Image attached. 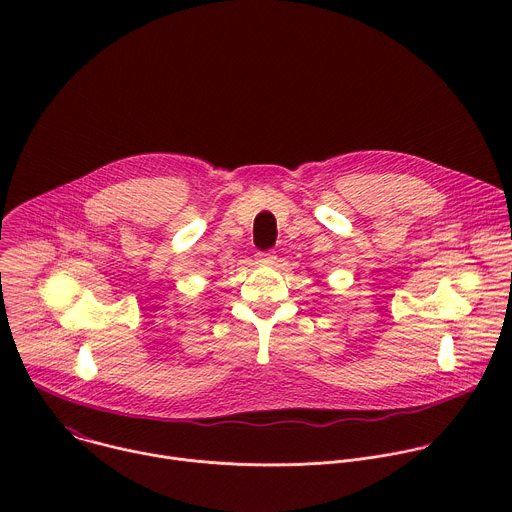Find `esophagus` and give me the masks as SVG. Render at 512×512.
I'll list each match as a JSON object with an SVG mask.
<instances>
[{"label":"esophagus","instance_id":"esophagus-1","mask_svg":"<svg viewBox=\"0 0 512 512\" xmlns=\"http://www.w3.org/2000/svg\"><path fill=\"white\" fill-rule=\"evenodd\" d=\"M255 259H257L259 265H273L275 259H277V255H275L273 251H259V253L255 255Z\"/></svg>","mask_w":512,"mask_h":512}]
</instances>
